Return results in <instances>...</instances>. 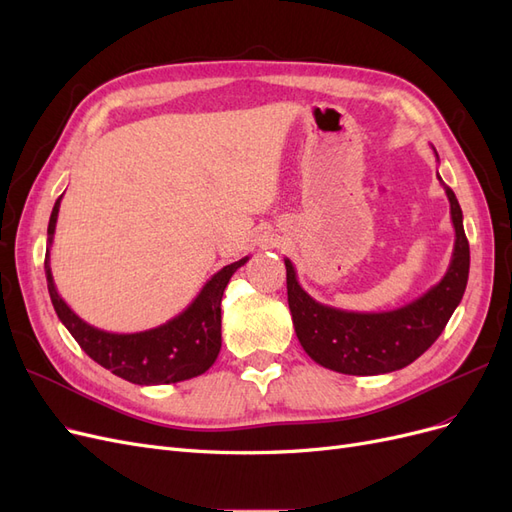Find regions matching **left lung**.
Segmentation results:
<instances>
[{"label":"left lung","mask_w":512,"mask_h":512,"mask_svg":"<svg viewBox=\"0 0 512 512\" xmlns=\"http://www.w3.org/2000/svg\"><path fill=\"white\" fill-rule=\"evenodd\" d=\"M438 179L444 185L440 175ZM444 192L455 226L451 265L423 297L393 312L361 314L322 305L301 288L292 262L284 258L294 333L318 365L348 376L389 374L416 361L440 337L461 303L470 273V245L459 200L448 185H444Z\"/></svg>","instance_id":"obj_1"}]
</instances>
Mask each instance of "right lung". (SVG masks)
I'll list each match as a JSON object with an SVG mask.
<instances>
[{
  "mask_svg": "<svg viewBox=\"0 0 512 512\" xmlns=\"http://www.w3.org/2000/svg\"><path fill=\"white\" fill-rule=\"evenodd\" d=\"M61 196L53 207L46 230L44 273L55 312L70 335L98 365L132 384H170L196 378L215 363L222 348V294L232 273L250 258H241L215 273L198 297L179 316L156 329L138 333H108L76 316L59 297L51 273V243Z\"/></svg>",
  "mask_w": 512,
  "mask_h": 512,
  "instance_id": "add662e5",
  "label": "right lung"
}]
</instances>
